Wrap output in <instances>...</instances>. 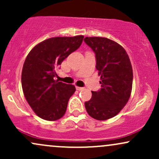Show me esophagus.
<instances>
[{"mask_svg":"<svg viewBox=\"0 0 159 159\" xmlns=\"http://www.w3.org/2000/svg\"><path fill=\"white\" fill-rule=\"evenodd\" d=\"M84 87H78V86H76V90H78V91H81V90H84Z\"/></svg>","mask_w":159,"mask_h":159,"instance_id":"esophagus-1","label":"esophagus"}]
</instances>
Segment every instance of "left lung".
I'll use <instances>...</instances> for the list:
<instances>
[{
    "label": "left lung",
    "instance_id": "1",
    "mask_svg": "<svg viewBox=\"0 0 159 159\" xmlns=\"http://www.w3.org/2000/svg\"><path fill=\"white\" fill-rule=\"evenodd\" d=\"M85 43L96 54V68L100 76L101 89L92 91L85 107L91 117L106 120L120 112L130 98L133 71L125 50L105 37H86Z\"/></svg>",
    "mask_w": 159,
    "mask_h": 159
}]
</instances>
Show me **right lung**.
I'll return each instance as SVG.
<instances>
[{
	"instance_id": "add662e5",
	"label": "right lung",
	"mask_w": 159,
	"mask_h": 159,
	"mask_svg": "<svg viewBox=\"0 0 159 159\" xmlns=\"http://www.w3.org/2000/svg\"><path fill=\"white\" fill-rule=\"evenodd\" d=\"M84 36L53 37L37 44L27 54L21 72L25 98L42 119L54 121L65 114L75 87L55 81L56 69L63 60L79 48Z\"/></svg>"
}]
</instances>
